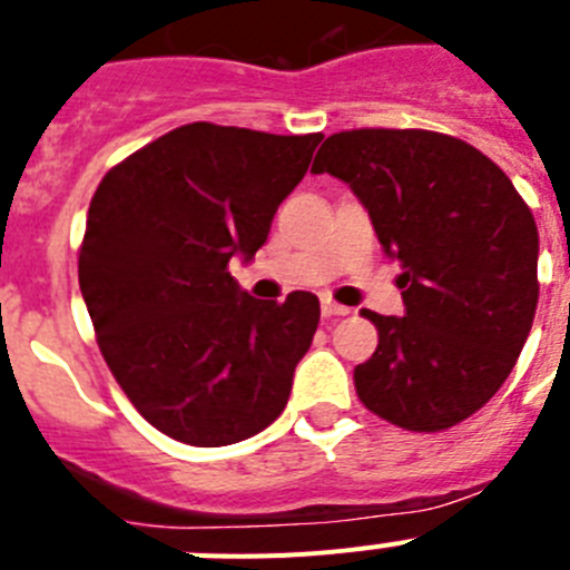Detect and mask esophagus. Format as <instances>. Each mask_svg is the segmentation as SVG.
<instances>
[{
	"instance_id": "34e87169",
	"label": "esophagus",
	"mask_w": 570,
	"mask_h": 570,
	"mask_svg": "<svg viewBox=\"0 0 570 570\" xmlns=\"http://www.w3.org/2000/svg\"><path fill=\"white\" fill-rule=\"evenodd\" d=\"M320 308H322V316H345V314H351V308H345V305H336L334 299H322Z\"/></svg>"
}]
</instances>
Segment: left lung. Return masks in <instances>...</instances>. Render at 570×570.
Instances as JSON below:
<instances>
[{
    "mask_svg": "<svg viewBox=\"0 0 570 570\" xmlns=\"http://www.w3.org/2000/svg\"><path fill=\"white\" fill-rule=\"evenodd\" d=\"M311 174L354 190L402 265L405 316L362 311L380 331L354 371L362 405L416 434L476 414L531 331L540 282L533 214L502 168L456 136L360 128L322 142Z\"/></svg>",
    "mask_w": 570,
    "mask_h": 570,
    "instance_id": "1",
    "label": "left lung"
}]
</instances>
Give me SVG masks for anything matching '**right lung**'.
Wrapping results in <instances>:
<instances>
[{
    "label": "right lung",
    "instance_id": "add662e5",
    "mask_svg": "<svg viewBox=\"0 0 570 570\" xmlns=\"http://www.w3.org/2000/svg\"><path fill=\"white\" fill-rule=\"evenodd\" d=\"M320 139L183 125L114 165L90 199L79 288L99 351L170 440L234 445L288 405L320 299H254L228 265L265 245Z\"/></svg>",
    "mask_w": 570,
    "mask_h": 570
}]
</instances>
